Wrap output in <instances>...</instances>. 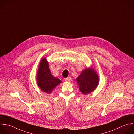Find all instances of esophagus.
I'll return each mask as SVG.
<instances>
[{"mask_svg": "<svg viewBox=\"0 0 134 134\" xmlns=\"http://www.w3.org/2000/svg\"><path fill=\"white\" fill-rule=\"evenodd\" d=\"M65 80L66 81H71L72 80V78L71 77H68L66 78H65Z\"/></svg>", "mask_w": 134, "mask_h": 134, "instance_id": "obj_1", "label": "esophagus"}]
</instances>
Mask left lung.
Returning a JSON list of instances; mask_svg holds the SVG:
<instances>
[{
    "label": "left lung",
    "mask_w": 134,
    "mask_h": 134,
    "mask_svg": "<svg viewBox=\"0 0 134 134\" xmlns=\"http://www.w3.org/2000/svg\"><path fill=\"white\" fill-rule=\"evenodd\" d=\"M98 77L96 72L91 68L82 71L77 78L80 92L86 95L94 91L98 83Z\"/></svg>",
    "instance_id": "8db88e82"
}]
</instances>
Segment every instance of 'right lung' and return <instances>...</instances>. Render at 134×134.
I'll return each instance as SVG.
<instances>
[{"label":"right lung","instance_id":"add662e5","mask_svg":"<svg viewBox=\"0 0 134 134\" xmlns=\"http://www.w3.org/2000/svg\"><path fill=\"white\" fill-rule=\"evenodd\" d=\"M37 80L39 88L47 93H51L53 89L62 82L60 80L52 75L49 69L48 62L45 58H42L39 64Z\"/></svg>","mask_w":134,"mask_h":134}]
</instances>
